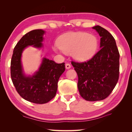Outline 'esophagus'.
I'll use <instances>...</instances> for the list:
<instances>
[{
	"instance_id": "34e87169",
	"label": "esophagus",
	"mask_w": 132,
	"mask_h": 132,
	"mask_svg": "<svg viewBox=\"0 0 132 132\" xmlns=\"http://www.w3.org/2000/svg\"><path fill=\"white\" fill-rule=\"evenodd\" d=\"M65 68H66V69H69L71 68V65H70V64H69V63H66L65 64Z\"/></svg>"
}]
</instances>
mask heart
<instances>
[{
  "label": "heart",
  "instance_id": "heart-1",
  "mask_svg": "<svg viewBox=\"0 0 132 132\" xmlns=\"http://www.w3.org/2000/svg\"><path fill=\"white\" fill-rule=\"evenodd\" d=\"M57 44L59 47L55 48V50L71 53L77 61H84L94 55L98 48V39L87 32H70L60 37Z\"/></svg>",
  "mask_w": 132,
  "mask_h": 132
}]
</instances>
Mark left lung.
<instances>
[{"label":"left lung","instance_id":"8db88e82","mask_svg":"<svg viewBox=\"0 0 132 132\" xmlns=\"http://www.w3.org/2000/svg\"><path fill=\"white\" fill-rule=\"evenodd\" d=\"M100 39V50L88 61H71L78 76L80 95L88 101H101L110 95L119 75V51L110 33L100 26L93 27Z\"/></svg>","mask_w":132,"mask_h":132}]
</instances>
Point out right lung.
<instances>
[{
  "label": "right lung",
  "mask_w": 132,
  "mask_h": 132,
  "mask_svg": "<svg viewBox=\"0 0 132 132\" xmlns=\"http://www.w3.org/2000/svg\"><path fill=\"white\" fill-rule=\"evenodd\" d=\"M44 33L42 30H34L24 35L15 46L10 64L11 78L17 93L27 101L39 104H45L55 97L58 80L65 70L64 63H56L44 57L34 75L26 76L23 73L22 52L27 46L42 48Z\"/></svg>",
  "instance_id": "right-lung-1"
}]
</instances>
